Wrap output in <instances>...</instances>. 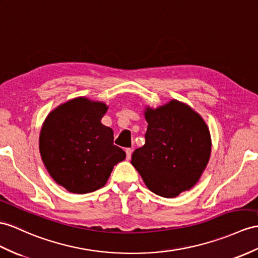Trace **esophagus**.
Returning <instances> with one entry per match:
<instances>
[{"label": "esophagus", "mask_w": 258, "mask_h": 258, "mask_svg": "<svg viewBox=\"0 0 258 258\" xmlns=\"http://www.w3.org/2000/svg\"><path fill=\"white\" fill-rule=\"evenodd\" d=\"M133 149H130V148H127L125 149V154H127V159L128 160H130V158H131V154H133Z\"/></svg>", "instance_id": "34e87169"}]
</instances>
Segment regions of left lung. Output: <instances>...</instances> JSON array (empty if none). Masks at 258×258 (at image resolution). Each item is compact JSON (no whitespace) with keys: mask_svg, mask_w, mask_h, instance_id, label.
<instances>
[{"mask_svg":"<svg viewBox=\"0 0 258 258\" xmlns=\"http://www.w3.org/2000/svg\"><path fill=\"white\" fill-rule=\"evenodd\" d=\"M144 146L135 150L131 164L149 189L165 198L190 189L210 158L207 124L197 112L177 100L146 111Z\"/></svg>","mask_w":258,"mask_h":258,"instance_id":"left-lung-1","label":"left lung"}]
</instances>
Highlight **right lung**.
Returning <instances> with one entry per match:
<instances>
[{"label": "right lung", "instance_id": "obj_1", "mask_svg": "<svg viewBox=\"0 0 258 258\" xmlns=\"http://www.w3.org/2000/svg\"><path fill=\"white\" fill-rule=\"evenodd\" d=\"M106 110L103 103L79 97L59 106L43 122L39 137L43 164L69 191L99 189L125 159L124 151L114 144L112 129L100 122Z\"/></svg>", "mask_w": 258, "mask_h": 258}]
</instances>
